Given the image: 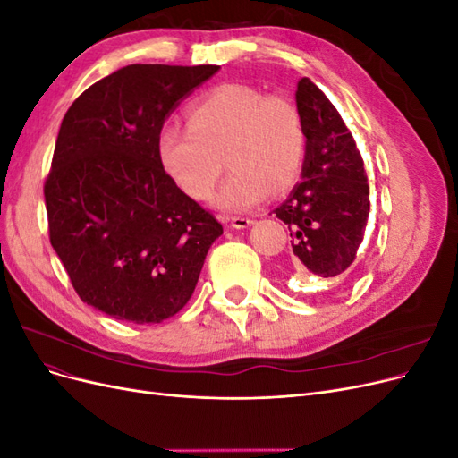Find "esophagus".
Masks as SVG:
<instances>
[{
  "mask_svg": "<svg viewBox=\"0 0 458 458\" xmlns=\"http://www.w3.org/2000/svg\"><path fill=\"white\" fill-rule=\"evenodd\" d=\"M252 224H254L252 217H242V216L231 217V227H234V229H246V227H250Z\"/></svg>",
  "mask_w": 458,
  "mask_h": 458,
  "instance_id": "obj_1",
  "label": "esophagus"
}]
</instances>
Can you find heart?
Segmentation results:
<instances>
[{"label": "heart", "mask_w": 458, "mask_h": 458, "mask_svg": "<svg viewBox=\"0 0 458 458\" xmlns=\"http://www.w3.org/2000/svg\"><path fill=\"white\" fill-rule=\"evenodd\" d=\"M162 168L197 200L210 199L227 157L233 174L216 204L242 212L293 187L308 157V133L298 106L283 95L224 84L189 110V123L170 122L157 137Z\"/></svg>", "instance_id": "1"}]
</instances>
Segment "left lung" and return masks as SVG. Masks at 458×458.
Segmentation results:
<instances>
[{"instance_id":"left-lung-1","label":"left lung","mask_w":458,"mask_h":458,"mask_svg":"<svg viewBox=\"0 0 458 458\" xmlns=\"http://www.w3.org/2000/svg\"><path fill=\"white\" fill-rule=\"evenodd\" d=\"M296 105L308 133L303 182L273 212L290 229L294 269L328 279L352 266L363 242L367 172L352 131L310 78L298 81Z\"/></svg>"}]
</instances>
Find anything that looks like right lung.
I'll return each instance as SVG.
<instances>
[{"instance_id":"right-lung-1","label":"right lung","mask_w":458,"mask_h":458,"mask_svg":"<svg viewBox=\"0 0 458 458\" xmlns=\"http://www.w3.org/2000/svg\"><path fill=\"white\" fill-rule=\"evenodd\" d=\"M216 64H130L66 110L44 185L49 241L81 301L162 323L191 300L219 221L162 168L157 137Z\"/></svg>"}]
</instances>
